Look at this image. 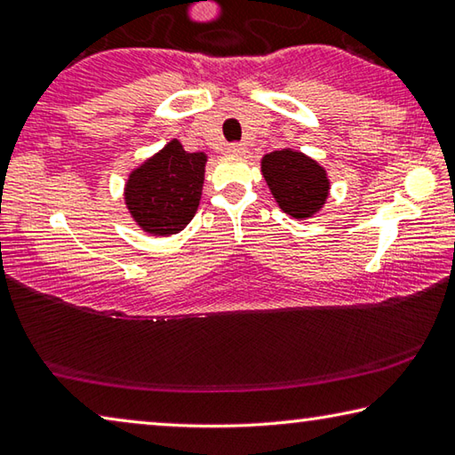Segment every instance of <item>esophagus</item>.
<instances>
[{
	"mask_svg": "<svg viewBox=\"0 0 455 455\" xmlns=\"http://www.w3.org/2000/svg\"><path fill=\"white\" fill-rule=\"evenodd\" d=\"M227 152H228V154H233V156H243V154H244L246 150H244V146H243V144L235 142V144H230V146H228Z\"/></svg>",
	"mask_w": 455,
	"mask_h": 455,
	"instance_id": "1",
	"label": "esophagus"
}]
</instances>
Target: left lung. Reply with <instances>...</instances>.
<instances>
[{"instance_id":"8db88e82","label":"left lung","mask_w":455,"mask_h":455,"mask_svg":"<svg viewBox=\"0 0 455 455\" xmlns=\"http://www.w3.org/2000/svg\"><path fill=\"white\" fill-rule=\"evenodd\" d=\"M260 172L276 204L292 219L303 220L317 214L329 196L331 182L325 168L303 152L283 148L265 154Z\"/></svg>"}]
</instances>
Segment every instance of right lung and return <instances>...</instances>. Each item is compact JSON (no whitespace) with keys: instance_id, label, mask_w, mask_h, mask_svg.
<instances>
[{"instance_id":"obj_1","label":"right lung","mask_w":455,"mask_h":455,"mask_svg":"<svg viewBox=\"0 0 455 455\" xmlns=\"http://www.w3.org/2000/svg\"><path fill=\"white\" fill-rule=\"evenodd\" d=\"M204 152H187L171 140L130 172L124 188L126 209L144 233L171 236L196 214L204 182Z\"/></svg>"}]
</instances>
